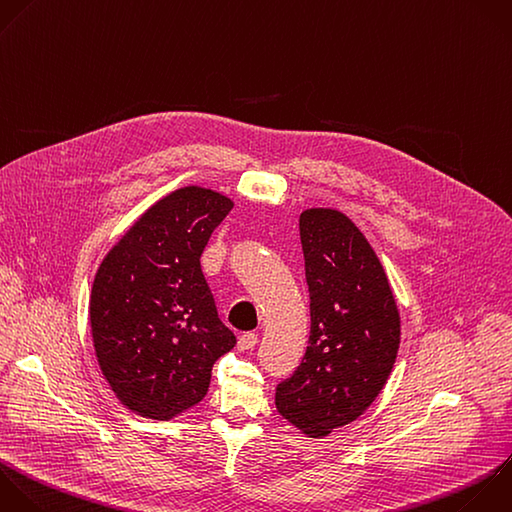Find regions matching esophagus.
Instances as JSON below:
<instances>
[{
	"label": "esophagus",
	"instance_id": "34e87169",
	"mask_svg": "<svg viewBox=\"0 0 512 512\" xmlns=\"http://www.w3.org/2000/svg\"><path fill=\"white\" fill-rule=\"evenodd\" d=\"M256 344H258V334H254V332H246L238 338V350H242V352L252 350Z\"/></svg>",
	"mask_w": 512,
	"mask_h": 512
}]
</instances>
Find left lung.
<instances>
[{
  "mask_svg": "<svg viewBox=\"0 0 512 512\" xmlns=\"http://www.w3.org/2000/svg\"><path fill=\"white\" fill-rule=\"evenodd\" d=\"M310 338L300 366L276 386L278 412L318 438L356 420L380 394L400 344L388 278L362 232L340 212L300 214Z\"/></svg>",
  "mask_w": 512,
  "mask_h": 512,
  "instance_id": "1",
  "label": "left lung"
}]
</instances>
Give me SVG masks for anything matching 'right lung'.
<instances>
[{
  "instance_id": "right-lung-1",
  "label": "right lung",
  "mask_w": 512,
  "mask_h": 512,
  "mask_svg": "<svg viewBox=\"0 0 512 512\" xmlns=\"http://www.w3.org/2000/svg\"><path fill=\"white\" fill-rule=\"evenodd\" d=\"M232 200L198 186L154 204L110 250L92 286L100 368L134 412L168 420L198 404L236 344L218 318L200 256Z\"/></svg>"
}]
</instances>
